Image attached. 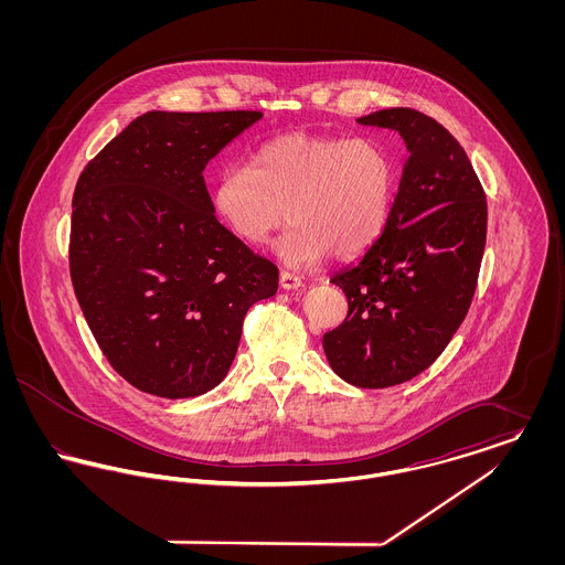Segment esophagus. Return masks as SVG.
<instances>
[{"instance_id": "1", "label": "esophagus", "mask_w": 565, "mask_h": 565, "mask_svg": "<svg viewBox=\"0 0 565 565\" xmlns=\"http://www.w3.org/2000/svg\"><path fill=\"white\" fill-rule=\"evenodd\" d=\"M279 286L284 288V290H298V288H302V279L295 275V273H288V270H281V275H279Z\"/></svg>"}]
</instances>
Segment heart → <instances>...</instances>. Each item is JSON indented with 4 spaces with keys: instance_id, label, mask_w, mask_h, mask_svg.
I'll use <instances>...</instances> for the list:
<instances>
[{
    "instance_id": "b5f03b06",
    "label": "heart",
    "mask_w": 565,
    "mask_h": 565,
    "mask_svg": "<svg viewBox=\"0 0 565 565\" xmlns=\"http://www.w3.org/2000/svg\"><path fill=\"white\" fill-rule=\"evenodd\" d=\"M396 169L373 139L288 135L249 164L224 167L212 186L220 222L245 245H265L292 222L275 254L295 269L366 252L394 205Z\"/></svg>"
}]
</instances>
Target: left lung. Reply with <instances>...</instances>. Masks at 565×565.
Here are the masks:
<instances>
[{
  "label": "left lung",
  "mask_w": 565,
  "mask_h": 565,
  "mask_svg": "<svg viewBox=\"0 0 565 565\" xmlns=\"http://www.w3.org/2000/svg\"><path fill=\"white\" fill-rule=\"evenodd\" d=\"M358 122L401 134L408 159L381 237L330 279L350 311L323 334V351L343 381L379 390L426 371L463 322L483 260L487 201L463 148L430 116L379 109Z\"/></svg>",
  "instance_id": "obj_1"
}]
</instances>
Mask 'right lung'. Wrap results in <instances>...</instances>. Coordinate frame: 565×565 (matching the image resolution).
I'll use <instances>...</instances> for the list:
<instances>
[{
    "instance_id": "add662e5",
    "label": "right lung",
    "mask_w": 565,
    "mask_h": 565,
    "mask_svg": "<svg viewBox=\"0 0 565 565\" xmlns=\"http://www.w3.org/2000/svg\"><path fill=\"white\" fill-rule=\"evenodd\" d=\"M260 111H146L84 167L70 270L111 369L161 398L224 381L279 270L215 217L203 171Z\"/></svg>"
}]
</instances>
